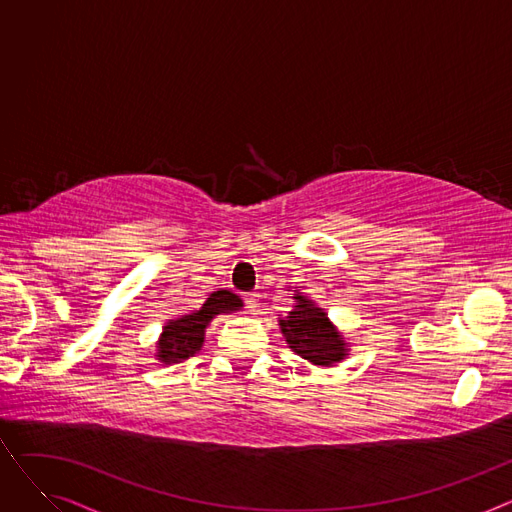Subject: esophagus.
I'll return each instance as SVG.
<instances>
[{"instance_id": "esophagus-1", "label": "esophagus", "mask_w": 512, "mask_h": 512, "mask_svg": "<svg viewBox=\"0 0 512 512\" xmlns=\"http://www.w3.org/2000/svg\"><path fill=\"white\" fill-rule=\"evenodd\" d=\"M245 305L249 311H255L259 307V294L257 292H247L245 294Z\"/></svg>"}]
</instances>
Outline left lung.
I'll return each instance as SVG.
<instances>
[{"label": "left lung", "mask_w": 512, "mask_h": 512, "mask_svg": "<svg viewBox=\"0 0 512 512\" xmlns=\"http://www.w3.org/2000/svg\"><path fill=\"white\" fill-rule=\"evenodd\" d=\"M294 299H299V305L288 313L286 319H280L282 334L292 351L313 365L328 367L342 361L346 355V344L328 321L326 313L313 307L309 299Z\"/></svg>", "instance_id": "8db88e82"}]
</instances>
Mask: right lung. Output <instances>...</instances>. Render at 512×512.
Instances as JSON below:
<instances>
[{
	"instance_id": "add662e5",
	"label": "right lung",
	"mask_w": 512,
	"mask_h": 512,
	"mask_svg": "<svg viewBox=\"0 0 512 512\" xmlns=\"http://www.w3.org/2000/svg\"><path fill=\"white\" fill-rule=\"evenodd\" d=\"M240 307H242V303L236 294H232L228 290L213 292L197 313L184 315L180 319L170 321V324L164 328V334H161V340L157 344V348H159L157 357L164 363H178L182 359L193 357L203 344L205 328L213 319V315L236 311Z\"/></svg>"
}]
</instances>
